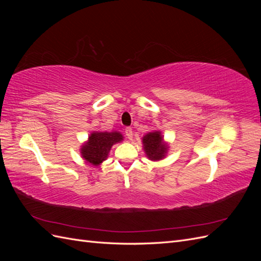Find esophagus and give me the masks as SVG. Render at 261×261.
Returning <instances> with one entry per match:
<instances>
[{
  "mask_svg": "<svg viewBox=\"0 0 261 261\" xmlns=\"http://www.w3.org/2000/svg\"><path fill=\"white\" fill-rule=\"evenodd\" d=\"M125 134H126V136H127V138L129 140L133 139V129L130 127H127V128L125 129Z\"/></svg>",
  "mask_w": 261,
  "mask_h": 261,
  "instance_id": "34e87169",
  "label": "esophagus"
}]
</instances>
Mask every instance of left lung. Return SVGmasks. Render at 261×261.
I'll return each instance as SVG.
<instances>
[{
  "mask_svg": "<svg viewBox=\"0 0 261 261\" xmlns=\"http://www.w3.org/2000/svg\"><path fill=\"white\" fill-rule=\"evenodd\" d=\"M144 150L148 159L152 161H159L165 156L169 146L163 141V137L159 130L148 133L143 137Z\"/></svg>",
  "mask_w": 261,
  "mask_h": 261,
  "instance_id": "obj_1",
  "label": "left lung"
}]
</instances>
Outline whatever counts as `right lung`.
Instances as JSON below:
<instances>
[{
	"instance_id": "add662e5",
	"label": "right lung",
	"mask_w": 261,
	"mask_h": 261,
	"mask_svg": "<svg viewBox=\"0 0 261 261\" xmlns=\"http://www.w3.org/2000/svg\"><path fill=\"white\" fill-rule=\"evenodd\" d=\"M122 140L120 132H93L81 148L82 156L86 162L98 167L107 159L112 146Z\"/></svg>"
}]
</instances>
